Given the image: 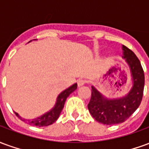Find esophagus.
Wrapping results in <instances>:
<instances>
[{
	"mask_svg": "<svg viewBox=\"0 0 149 149\" xmlns=\"http://www.w3.org/2000/svg\"><path fill=\"white\" fill-rule=\"evenodd\" d=\"M85 83H86V81H85V80H84V79H79V80L77 81L78 86H81V85H84Z\"/></svg>",
	"mask_w": 149,
	"mask_h": 149,
	"instance_id": "1",
	"label": "esophagus"
}]
</instances>
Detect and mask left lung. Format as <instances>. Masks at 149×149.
<instances>
[{
  "instance_id": "8db88e82",
  "label": "left lung",
  "mask_w": 149,
  "mask_h": 149,
  "mask_svg": "<svg viewBox=\"0 0 149 149\" xmlns=\"http://www.w3.org/2000/svg\"><path fill=\"white\" fill-rule=\"evenodd\" d=\"M124 57L131 68L133 86L126 97L107 100L92 87V95L88 109L97 121L104 125H116L125 122L140 106L144 87V73L137 56L131 49L123 46Z\"/></svg>"
}]
</instances>
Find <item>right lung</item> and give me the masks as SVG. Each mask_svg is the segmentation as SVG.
I'll list each match as a JSON object with an SVG mask.
<instances>
[{"mask_svg":"<svg viewBox=\"0 0 149 149\" xmlns=\"http://www.w3.org/2000/svg\"><path fill=\"white\" fill-rule=\"evenodd\" d=\"M77 84H74L73 85H72L71 87H69L67 89H65V91H63L57 97V100L56 103L55 107L52 109L51 111H49V112H47L45 114H44L41 116H40L37 119H33L32 120H28L29 122V124L34 126H38V127H43V126H48L49 125H52L54 122L58 119L59 116L61 114L64 105H65V100L67 99V97L70 95V94L77 89ZM16 116H17L18 118H20L23 121H24L25 120L22 119L21 116H19L17 112H15Z\"/></svg>","mask_w":149,"mask_h":149,"instance_id":"1","label":"right lung"}]
</instances>
